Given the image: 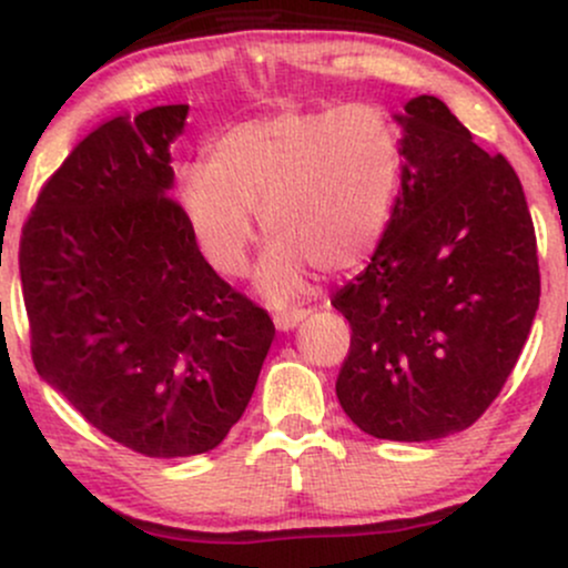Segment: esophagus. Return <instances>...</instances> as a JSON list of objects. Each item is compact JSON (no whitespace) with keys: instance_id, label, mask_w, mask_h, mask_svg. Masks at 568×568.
Listing matches in <instances>:
<instances>
[{"instance_id":"34e87169","label":"esophagus","mask_w":568,"mask_h":568,"mask_svg":"<svg viewBox=\"0 0 568 568\" xmlns=\"http://www.w3.org/2000/svg\"><path fill=\"white\" fill-rule=\"evenodd\" d=\"M306 315H310V310H306V306H288V310H277L275 325L280 331H291V328H296V325L302 323Z\"/></svg>"}]
</instances>
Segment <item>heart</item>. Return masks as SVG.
I'll use <instances>...</instances> for the list:
<instances>
[{"instance_id": "1", "label": "heart", "mask_w": 568, "mask_h": 568, "mask_svg": "<svg viewBox=\"0 0 568 568\" xmlns=\"http://www.w3.org/2000/svg\"><path fill=\"white\" fill-rule=\"evenodd\" d=\"M403 135L376 103L288 106L234 122L207 162L175 171V200L202 256L221 275H243L256 219L275 243L258 285L283 298L310 266L363 264L393 221L403 181Z\"/></svg>"}]
</instances>
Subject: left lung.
Listing matches in <instances>:
<instances>
[{
    "label": "left lung",
    "instance_id": "obj_1",
    "mask_svg": "<svg viewBox=\"0 0 568 568\" xmlns=\"http://www.w3.org/2000/svg\"><path fill=\"white\" fill-rule=\"evenodd\" d=\"M403 181L371 264L331 304L349 321L344 414L384 440L462 433L501 393L539 306L524 186L435 95L406 103Z\"/></svg>",
    "mask_w": 568,
    "mask_h": 568
}]
</instances>
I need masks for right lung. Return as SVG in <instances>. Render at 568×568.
<instances>
[{"label":"right lung","instance_id":"add662e5","mask_svg":"<svg viewBox=\"0 0 568 568\" xmlns=\"http://www.w3.org/2000/svg\"><path fill=\"white\" fill-rule=\"evenodd\" d=\"M186 112H122L90 130L44 181L18 253L39 376L98 433L158 459L226 438L275 338L168 194Z\"/></svg>","mask_w":568,"mask_h":568}]
</instances>
